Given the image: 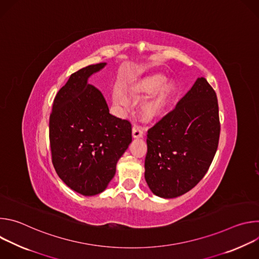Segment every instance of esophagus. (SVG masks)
<instances>
[{
    "label": "esophagus",
    "mask_w": 259,
    "mask_h": 259,
    "mask_svg": "<svg viewBox=\"0 0 259 259\" xmlns=\"http://www.w3.org/2000/svg\"><path fill=\"white\" fill-rule=\"evenodd\" d=\"M132 135L134 138H140L143 136V130L139 126H134L132 128Z\"/></svg>",
    "instance_id": "esophagus-1"
}]
</instances>
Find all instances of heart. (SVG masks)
<instances>
[{
	"instance_id": "1",
	"label": "heart",
	"mask_w": 259,
	"mask_h": 259,
	"mask_svg": "<svg viewBox=\"0 0 259 259\" xmlns=\"http://www.w3.org/2000/svg\"><path fill=\"white\" fill-rule=\"evenodd\" d=\"M164 83L165 78L163 76L155 75L132 84L125 89L128 97L134 101H140L154 94L151 98L143 101L139 107V114L143 121L152 122L158 119L164 112L172 92V87L170 85L163 86ZM113 102L121 110L129 108L130 105L126 95L118 89L113 92Z\"/></svg>"
}]
</instances>
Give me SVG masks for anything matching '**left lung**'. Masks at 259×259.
Wrapping results in <instances>:
<instances>
[{
  "label": "left lung",
  "mask_w": 259,
  "mask_h": 259,
  "mask_svg": "<svg viewBox=\"0 0 259 259\" xmlns=\"http://www.w3.org/2000/svg\"><path fill=\"white\" fill-rule=\"evenodd\" d=\"M220 133L216 93L198 78L175 108L147 131L144 178L164 199L191 191L208 171Z\"/></svg>",
  "instance_id": "1"
}]
</instances>
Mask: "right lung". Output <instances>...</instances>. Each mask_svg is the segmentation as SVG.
I'll return each instance as SVG.
<instances>
[{
  "label": "right lung",
  "mask_w": 259,
  "mask_h": 259,
  "mask_svg": "<svg viewBox=\"0 0 259 259\" xmlns=\"http://www.w3.org/2000/svg\"><path fill=\"white\" fill-rule=\"evenodd\" d=\"M106 62L70 75L58 91L49 121L52 163L59 178L83 196L102 193L132 141L131 124L109 114L102 93L88 79Z\"/></svg>",
  "instance_id": "right-lung-1"
}]
</instances>
